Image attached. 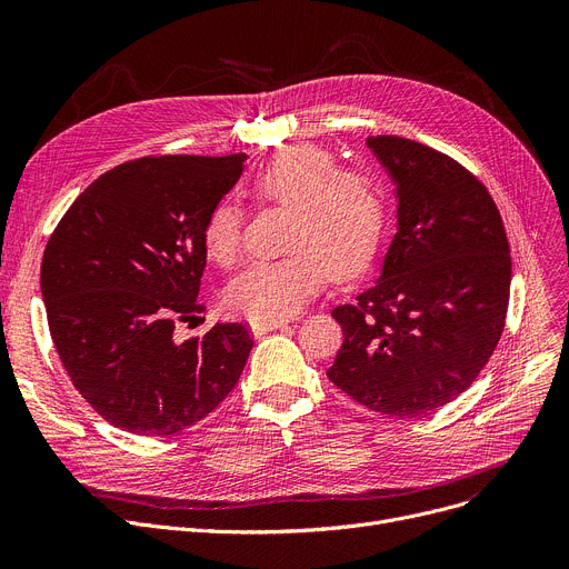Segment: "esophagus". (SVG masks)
Here are the masks:
<instances>
[{"instance_id": "esophagus-1", "label": "esophagus", "mask_w": 569, "mask_h": 569, "mask_svg": "<svg viewBox=\"0 0 569 569\" xmlns=\"http://www.w3.org/2000/svg\"><path fill=\"white\" fill-rule=\"evenodd\" d=\"M283 325H286V320H260V322H251V330L256 337H260V335H267L272 330H279V327H283Z\"/></svg>"}]
</instances>
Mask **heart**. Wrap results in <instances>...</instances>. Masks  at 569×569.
Listing matches in <instances>:
<instances>
[{
    "mask_svg": "<svg viewBox=\"0 0 569 569\" xmlns=\"http://www.w3.org/2000/svg\"><path fill=\"white\" fill-rule=\"evenodd\" d=\"M262 204L292 209L288 249L279 260H258L237 274L228 290L230 311L260 320H286L325 283L360 277L373 262L385 230V200L376 179L357 168H339L330 149L292 144L251 179ZM244 217L219 202L202 228V244L214 262L230 267L242 251Z\"/></svg>",
    "mask_w": 569,
    "mask_h": 569,
    "instance_id": "heart-1",
    "label": "heart"
}]
</instances>
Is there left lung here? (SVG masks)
Masks as SVG:
<instances>
[{"instance_id": "obj_1", "label": "left lung", "mask_w": 569, "mask_h": 569, "mask_svg": "<svg viewBox=\"0 0 569 569\" xmlns=\"http://www.w3.org/2000/svg\"><path fill=\"white\" fill-rule=\"evenodd\" d=\"M397 184L399 230L376 286L337 307L343 346L327 369L376 412L427 415L480 376L505 330L512 260L487 187L433 147L367 138Z\"/></svg>"}]
</instances>
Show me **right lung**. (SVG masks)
Segmentation results:
<instances>
[{
	"mask_svg": "<svg viewBox=\"0 0 569 569\" xmlns=\"http://www.w3.org/2000/svg\"><path fill=\"white\" fill-rule=\"evenodd\" d=\"M247 154L142 157L94 179L50 234L41 292L52 343L82 399L112 427L172 436L237 385L253 339L217 322L174 339L204 311L202 228Z\"/></svg>",
	"mask_w": 569,
	"mask_h": 569,
	"instance_id": "add662e5",
	"label": "right lung"
}]
</instances>
